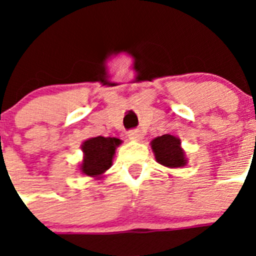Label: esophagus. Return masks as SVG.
Masks as SVG:
<instances>
[{"label": "esophagus", "instance_id": "esophagus-1", "mask_svg": "<svg viewBox=\"0 0 256 256\" xmlns=\"http://www.w3.org/2000/svg\"><path fill=\"white\" fill-rule=\"evenodd\" d=\"M128 137H130V140H134V141H140V140L142 138V133L141 130H132L128 132Z\"/></svg>", "mask_w": 256, "mask_h": 256}]
</instances>
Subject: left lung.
Masks as SVG:
<instances>
[{"instance_id": "8db88e82", "label": "left lung", "mask_w": 256, "mask_h": 256, "mask_svg": "<svg viewBox=\"0 0 256 256\" xmlns=\"http://www.w3.org/2000/svg\"><path fill=\"white\" fill-rule=\"evenodd\" d=\"M154 155L159 164L168 168H182L187 164L180 140L172 134H162L151 141Z\"/></svg>"}]
</instances>
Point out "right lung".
Wrapping results in <instances>:
<instances>
[{"label":"right lung","mask_w":256,"mask_h":256,"mask_svg":"<svg viewBox=\"0 0 256 256\" xmlns=\"http://www.w3.org/2000/svg\"><path fill=\"white\" fill-rule=\"evenodd\" d=\"M122 144L115 137H94L83 142L82 151L84 154L80 164V172L88 177L101 178L112 164V158L116 148Z\"/></svg>","instance_id":"add662e5"}]
</instances>
